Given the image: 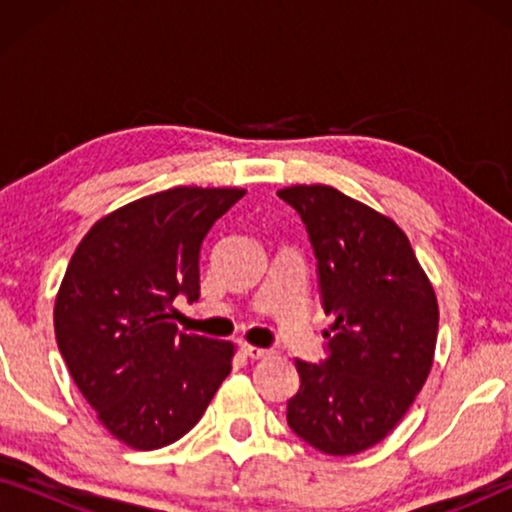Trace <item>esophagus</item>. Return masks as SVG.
I'll use <instances>...</instances> for the list:
<instances>
[{"label":"esophagus","mask_w":512,"mask_h":512,"mask_svg":"<svg viewBox=\"0 0 512 512\" xmlns=\"http://www.w3.org/2000/svg\"><path fill=\"white\" fill-rule=\"evenodd\" d=\"M242 352L249 356V359H268V356L272 354L270 349H265V347H256V345H249V342H242Z\"/></svg>","instance_id":"obj_1"}]
</instances>
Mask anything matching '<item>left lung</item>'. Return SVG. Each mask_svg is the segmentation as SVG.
Segmentation results:
<instances>
[{
    "label": "left lung",
    "instance_id": "8db88e82",
    "mask_svg": "<svg viewBox=\"0 0 512 512\" xmlns=\"http://www.w3.org/2000/svg\"><path fill=\"white\" fill-rule=\"evenodd\" d=\"M277 195L307 226L333 317L331 356L296 361L300 389L286 419L319 452L349 457L387 438L422 391L436 354V291L394 219L326 184Z\"/></svg>",
    "mask_w": 512,
    "mask_h": 512
}]
</instances>
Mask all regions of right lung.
<instances>
[{"label": "right lung", "mask_w": 512, "mask_h": 512, "mask_svg": "<svg viewBox=\"0 0 512 512\" xmlns=\"http://www.w3.org/2000/svg\"><path fill=\"white\" fill-rule=\"evenodd\" d=\"M244 188L177 186L114 209L76 247L55 296L60 354L116 440L158 450L200 422L235 345L177 331L172 300L200 298V244Z\"/></svg>", "instance_id": "add662e5"}]
</instances>
